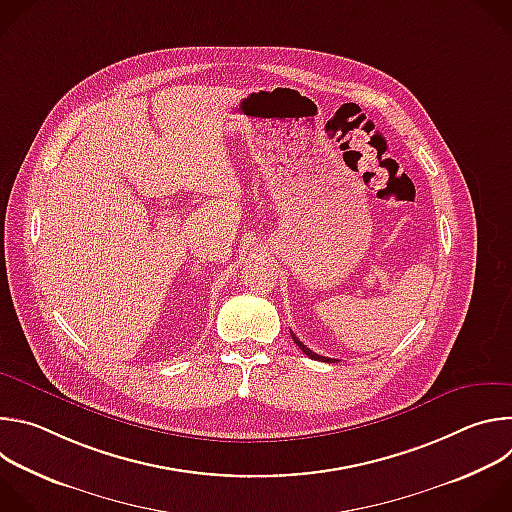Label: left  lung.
Returning <instances> with one entry per match:
<instances>
[{
	"label": "left lung",
	"instance_id": "left-lung-1",
	"mask_svg": "<svg viewBox=\"0 0 512 512\" xmlns=\"http://www.w3.org/2000/svg\"><path fill=\"white\" fill-rule=\"evenodd\" d=\"M291 336H294V334H291ZM294 342L300 346V350L306 354V356H310V358H314V360H322V362H338L336 358H328V356H320V354H316V352H312L306 344H302L296 336H294Z\"/></svg>",
	"mask_w": 512,
	"mask_h": 512
}]
</instances>
